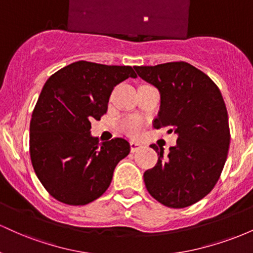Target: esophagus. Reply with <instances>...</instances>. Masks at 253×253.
Masks as SVG:
<instances>
[{
  "label": "esophagus",
  "mask_w": 253,
  "mask_h": 253,
  "mask_svg": "<svg viewBox=\"0 0 253 253\" xmlns=\"http://www.w3.org/2000/svg\"><path fill=\"white\" fill-rule=\"evenodd\" d=\"M129 145H130V151H132V152H135V151L140 150L141 147H143V144L139 143V141H135V140L130 141Z\"/></svg>",
  "instance_id": "obj_1"
}]
</instances>
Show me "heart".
<instances>
[{
    "instance_id": "1",
    "label": "heart",
    "mask_w": 253,
    "mask_h": 253,
    "mask_svg": "<svg viewBox=\"0 0 253 253\" xmlns=\"http://www.w3.org/2000/svg\"><path fill=\"white\" fill-rule=\"evenodd\" d=\"M141 126H143V121L139 118L125 119L123 121V128L130 135L138 134L139 130L141 129Z\"/></svg>"
}]
</instances>
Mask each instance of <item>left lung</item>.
Segmentation results:
<instances>
[{"label":"left lung","mask_w":253,"mask_h":253,"mask_svg":"<svg viewBox=\"0 0 253 253\" xmlns=\"http://www.w3.org/2000/svg\"><path fill=\"white\" fill-rule=\"evenodd\" d=\"M161 92L155 128L169 127L177 141L169 153L151 145L158 162L144 172L150 195L170 208L189 207L211 193L227 158L228 115L221 92L205 72L185 62L135 66Z\"/></svg>","instance_id":"left-lung-1"}]
</instances>
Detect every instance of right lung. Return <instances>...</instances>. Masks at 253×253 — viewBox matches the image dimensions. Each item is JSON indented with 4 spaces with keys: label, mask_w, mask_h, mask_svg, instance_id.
I'll return each mask as SVG.
<instances>
[{
    "label": "right lung",
    "mask_w": 253,
    "mask_h": 253,
    "mask_svg": "<svg viewBox=\"0 0 253 253\" xmlns=\"http://www.w3.org/2000/svg\"><path fill=\"white\" fill-rule=\"evenodd\" d=\"M128 77H136L130 66L80 60L46 81L32 114L30 153L38 178L58 201L83 206L98 199L129 153L123 138L100 143L90 134L114 86Z\"/></svg>",
    "instance_id": "obj_1"
}]
</instances>
